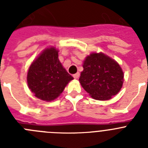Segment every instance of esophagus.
<instances>
[{
    "instance_id": "esophagus-1",
    "label": "esophagus",
    "mask_w": 148,
    "mask_h": 148,
    "mask_svg": "<svg viewBox=\"0 0 148 148\" xmlns=\"http://www.w3.org/2000/svg\"><path fill=\"white\" fill-rule=\"evenodd\" d=\"M73 76L74 77V78H75V79H77V78H78V77L80 76V73H75V74H74V75H73Z\"/></svg>"
}]
</instances>
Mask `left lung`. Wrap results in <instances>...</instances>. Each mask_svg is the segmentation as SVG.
Masks as SVG:
<instances>
[{
    "mask_svg": "<svg viewBox=\"0 0 148 148\" xmlns=\"http://www.w3.org/2000/svg\"><path fill=\"white\" fill-rule=\"evenodd\" d=\"M79 82L96 100H109L122 87L124 73L115 60L104 53H91L83 64Z\"/></svg>",
    "mask_w": 148,
    "mask_h": 148,
    "instance_id": "left-lung-1",
    "label": "left lung"
}]
</instances>
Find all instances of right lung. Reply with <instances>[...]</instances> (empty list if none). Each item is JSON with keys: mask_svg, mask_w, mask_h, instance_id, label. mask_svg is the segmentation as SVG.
<instances>
[{"mask_svg": "<svg viewBox=\"0 0 148 148\" xmlns=\"http://www.w3.org/2000/svg\"><path fill=\"white\" fill-rule=\"evenodd\" d=\"M73 79L58 59V50L45 49L31 64L27 73V84L35 97L50 101L61 95Z\"/></svg>", "mask_w": 148, "mask_h": 148, "instance_id": "right-lung-1", "label": "right lung"}]
</instances>
